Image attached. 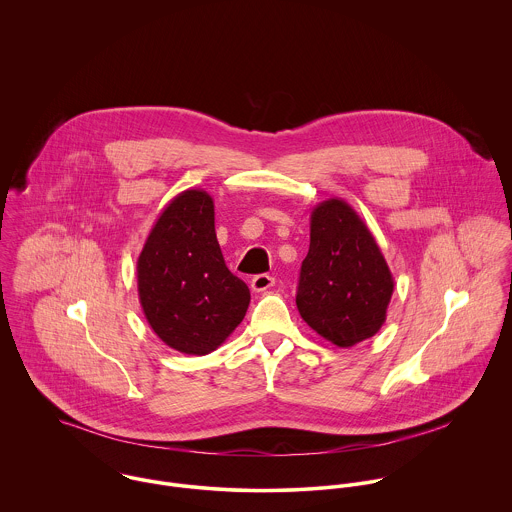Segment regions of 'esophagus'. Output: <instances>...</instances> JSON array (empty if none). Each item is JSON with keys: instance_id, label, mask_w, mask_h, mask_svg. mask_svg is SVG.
I'll use <instances>...</instances> for the list:
<instances>
[{"instance_id": "34e87169", "label": "esophagus", "mask_w": 512, "mask_h": 512, "mask_svg": "<svg viewBox=\"0 0 512 512\" xmlns=\"http://www.w3.org/2000/svg\"><path fill=\"white\" fill-rule=\"evenodd\" d=\"M274 284H276L274 276H268V274H258V276H254V278L250 280V288H252L254 292H266V290H270Z\"/></svg>"}]
</instances>
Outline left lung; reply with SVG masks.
Segmentation results:
<instances>
[{
    "instance_id": "obj_1",
    "label": "left lung",
    "mask_w": 512,
    "mask_h": 512,
    "mask_svg": "<svg viewBox=\"0 0 512 512\" xmlns=\"http://www.w3.org/2000/svg\"><path fill=\"white\" fill-rule=\"evenodd\" d=\"M309 228L295 303L313 331L349 349L384 325L394 278L372 232L345 201L319 203Z\"/></svg>"
}]
</instances>
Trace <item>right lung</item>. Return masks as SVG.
Instances as JSON below:
<instances>
[{"label": "right lung", "mask_w": 512, "mask_h": 512, "mask_svg": "<svg viewBox=\"0 0 512 512\" xmlns=\"http://www.w3.org/2000/svg\"><path fill=\"white\" fill-rule=\"evenodd\" d=\"M138 293L153 333L185 355L213 353L240 325L250 290L224 264L207 191L163 209L138 258Z\"/></svg>", "instance_id": "add662e5"}]
</instances>
